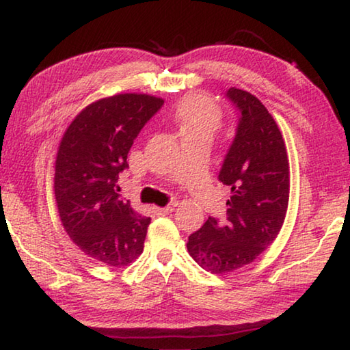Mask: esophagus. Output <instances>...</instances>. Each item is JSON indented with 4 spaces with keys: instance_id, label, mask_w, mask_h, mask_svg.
Wrapping results in <instances>:
<instances>
[{
    "instance_id": "obj_1",
    "label": "esophagus",
    "mask_w": 350,
    "mask_h": 350,
    "mask_svg": "<svg viewBox=\"0 0 350 350\" xmlns=\"http://www.w3.org/2000/svg\"><path fill=\"white\" fill-rule=\"evenodd\" d=\"M174 210V204L173 205H168V206H152V211L156 213L157 216H165L168 215V213H171Z\"/></svg>"
}]
</instances>
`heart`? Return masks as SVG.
Returning a JSON list of instances; mask_svg holds the SVG:
<instances>
[{"label": "heart", "mask_w": 350, "mask_h": 350, "mask_svg": "<svg viewBox=\"0 0 350 350\" xmlns=\"http://www.w3.org/2000/svg\"><path fill=\"white\" fill-rule=\"evenodd\" d=\"M221 109L205 94H191L182 100L176 109V118L180 123L182 134L210 133L221 123Z\"/></svg>", "instance_id": "obj_1"}]
</instances>
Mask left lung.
<instances>
[{"instance_id": "left-lung-1", "label": "left lung", "mask_w": 350, "mask_h": 350, "mask_svg": "<svg viewBox=\"0 0 350 350\" xmlns=\"http://www.w3.org/2000/svg\"><path fill=\"white\" fill-rule=\"evenodd\" d=\"M239 112L219 180L232 188L224 221L208 217L188 238V253L206 271L228 273L253 262L276 239L288 205L286 145L267 108L250 92L230 88Z\"/></svg>"}]
</instances>
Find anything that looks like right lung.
I'll return each instance as SVG.
<instances>
[{"instance_id":"add662e5","label":"right lung","mask_w":350,"mask_h":350,"mask_svg":"<svg viewBox=\"0 0 350 350\" xmlns=\"http://www.w3.org/2000/svg\"><path fill=\"white\" fill-rule=\"evenodd\" d=\"M163 100L117 94L86 106L63 134L54 193L62 224L74 244L109 267L131 264L144 252L151 217L120 198L118 174L128 152Z\"/></svg>"}]
</instances>
